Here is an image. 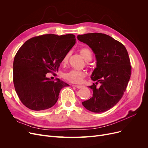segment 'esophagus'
<instances>
[{"instance_id": "obj_1", "label": "esophagus", "mask_w": 148, "mask_h": 148, "mask_svg": "<svg viewBox=\"0 0 148 148\" xmlns=\"http://www.w3.org/2000/svg\"><path fill=\"white\" fill-rule=\"evenodd\" d=\"M73 86H75L77 89H81V88H83V86H82V85H73Z\"/></svg>"}]
</instances>
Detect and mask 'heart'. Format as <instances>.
Here are the masks:
<instances>
[{"mask_svg": "<svg viewBox=\"0 0 148 148\" xmlns=\"http://www.w3.org/2000/svg\"><path fill=\"white\" fill-rule=\"evenodd\" d=\"M82 58L86 60H90L92 58V54L90 50L88 47H82L79 50ZM69 54H66L62 60V64H66L68 60ZM86 76V73L82 71L72 70L64 74V78L73 83H80L82 82L84 77Z\"/></svg>", "mask_w": 148, "mask_h": 148, "instance_id": "obj_1", "label": "heart"}]
</instances>
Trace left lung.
<instances>
[{"mask_svg": "<svg viewBox=\"0 0 148 148\" xmlns=\"http://www.w3.org/2000/svg\"><path fill=\"white\" fill-rule=\"evenodd\" d=\"M77 39L95 53L97 65L90 78L95 84L101 83L99 88L94 83L89 86L92 97L82 104L92 112H104L119 101L127 87L131 73L127 50L122 43L104 34H86Z\"/></svg>", "mask_w": 148, "mask_h": 148, "instance_id": "left-lung-1", "label": "left lung"}]
</instances>
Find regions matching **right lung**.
<instances>
[{
  "instance_id": "1",
  "label": "right lung",
  "mask_w": 148,
  "mask_h": 148,
  "mask_svg": "<svg viewBox=\"0 0 148 148\" xmlns=\"http://www.w3.org/2000/svg\"><path fill=\"white\" fill-rule=\"evenodd\" d=\"M73 34H47L26 41L15 54L13 82L21 103L29 109L42 111L57 102L60 90L69 84L46 74L58 71L64 56L75 44Z\"/></svg>"
}]
</instances>
